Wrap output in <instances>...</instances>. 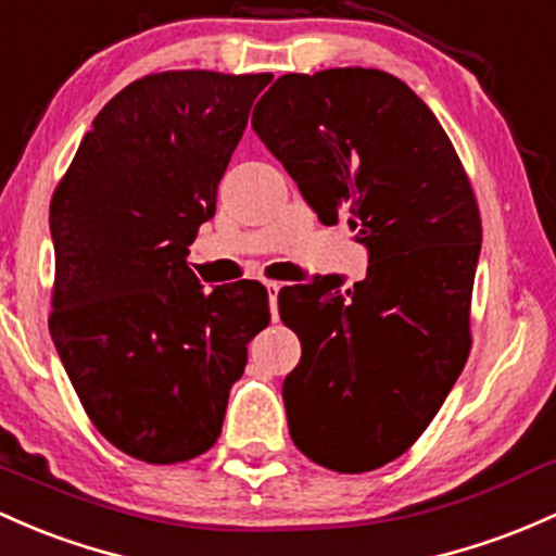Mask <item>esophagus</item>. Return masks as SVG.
<instances>
[{
	"label": "esophagus",
	"instance_id": "esophagus-1",
	"mask_svg": "<svg viewBox=\"0 0 556 556\" xmlns=\"http://www.w3.org/2000/svg\"><path fill=\"white\" fill-rule=\"evenodd\" d=\"M278 291H280V283H267V300H270V315L273 320H278Z\"/></svg>",
	"mask_w": 556,
	"mask_h": 556
}]
</instances>
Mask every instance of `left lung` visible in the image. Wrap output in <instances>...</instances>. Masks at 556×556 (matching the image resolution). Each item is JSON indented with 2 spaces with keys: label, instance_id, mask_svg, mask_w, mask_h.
<instances>
[{
  "label": "left lung",
  "instance_id": "8db88e82",
  "mask_svg": "<svg viewBox=\"0 0 556 556\" xmlns=\"http://www.w3.org/2000/svg\"><path fill=\"white\" fill-rule=\"evenodd\" d=\"M324 225L368 249L352 289L324 276L278 296L302 361L283 381L294 445L357 475L403 456L469 357L482 225L467 172L427 103L376 68L286 74L252 116Z\"/></svg>",
  "mask_w": 556,
  "mask_h": 556
}]
</instances>
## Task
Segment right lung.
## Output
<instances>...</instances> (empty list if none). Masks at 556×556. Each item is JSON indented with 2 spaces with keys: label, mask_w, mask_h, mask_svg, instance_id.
<instances>
[{
  "label": "right lung",
  "mask_w": 556,
  "mask_h": 556,
  "mask_svg": "<svg viewBox=\"0 0 556 556\" xmlns=\"http://www.w3.org/2000/svg\"><path fill=\"white\" fill-rule=\"evenodd\" d=\"M270 79L142 76L94 116L52 193V342L98 432L146 464L217 443L247 344L270 324L265 286L204 291L185 262Z\"/></svg>",
  "instance_id": "add662e5"
}]
</instances>
